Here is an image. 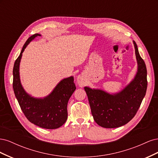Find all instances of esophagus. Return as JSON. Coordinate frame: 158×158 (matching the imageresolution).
I'll use <instances>...</instances> for the list:
<instances>
[{
    "label": "esophagus",
    "instance_id": "obj_1",
    "mask_svg": "<svg viewBox=\"0 0 158 158\" xmlns=\"http://www.w3.org/2000/svg\"><path fill=\"white\" fill-rule=\"evenodd\" d=\"M77 82L80 87H83L85 84V80L82 75H79L77 78Z\"/></svg>",
    "mask_w": 158,
    "mask_h": 158
}]
</instances>
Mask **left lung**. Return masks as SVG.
I'll return each instance as SVG.
<instances>
[{"instance_id":"1","label":"left lung","mask_w":158,"mask_h":158,"mask_svg":"<svg viewBox=\"0 0 158 158\" xmlns=\"http://www.w3.org/2000/svg\"><path fill=\"white\" fill-rule=\"evenodd\" d=\"M138 63V73L131 83L122 92L110 95L102 90L85 87L94 121L104 128L125 125L135 116L147 89V70L144 60L134 41Z\"/></svg>"}]
</instances>
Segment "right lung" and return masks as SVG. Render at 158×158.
I'll use <instances>...</instances> for the list:
<instances>
[{
    "label": "right lung",
    "mask_w": 158,
    "mask_h": 158,
    "mask_svg": "<svg viewBox=\"0 0 158 158\" xmlns=\"http://www.w3.org/2000/svg\"><path fill=\"white\" fill-rule=\"evenodd\" d=\"M37 36L28 38L13 68V89L20 108L27 120L43 128L55 129L60 127L68 117V102L76 89L74 78H65L56 85L52 92L44 99L31 98L23 89L19 75V66L22 52L29 43Z\"/></svg>",
    "instance_id": "1"
}]
</instances>
